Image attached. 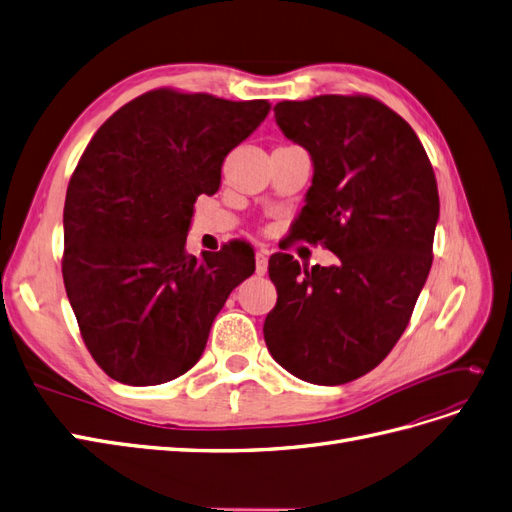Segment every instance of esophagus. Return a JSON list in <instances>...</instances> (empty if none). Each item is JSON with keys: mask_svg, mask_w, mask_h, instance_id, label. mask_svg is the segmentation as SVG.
<instances>
[{"mask_svg": "<svg viewBox=\"0 0 512 512\" xmlns=\"http://www.w3.org/2000/svg\"><path fill=\"white\" fill-rule=\"evenodd\" d=\"M269 267V252L267 250H258L256 252V273L265 275Z\"/></svg>", "mask_w": 512, "mask_h": 512, "instance_id": "34e87169", "label": "esophagus"}]
</instances>
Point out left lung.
Returning a JSON list of instances; mask_svg holds the SVG:
<instances>
[{"instance_id":"1","label":"left lung","mask_w":512,"mask_h":512,"mask_svg":"<svg viewBox=\"0 0 512 512\" xmlns=\"http://www.w3.org/2000/svg\"><path fill=\"white\" fill-rule=\"evenodd\" d=\"M275 123L314 164L299 239L327 245L331 267L269 260L277 303L265 342L292 376L346 384L393 350L431 269L438 183L408 123L367 96L275 104Z\"/></svg>"}]
</instances>
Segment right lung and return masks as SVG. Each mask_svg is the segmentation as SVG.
<instances>
[{
    "mask_svg": "<svg viewBox=\"0 0 512 512\" xmlns=\"http://www.w3.org/2000/svg\"><path fill=\"white\" fill-rule=\"evenodd\" d=\"M271 111L156 89L102 123L64 207V284L94 361L117 382L175 380L203 354L228 294L256 269L245 243L185 252L200 194Z\"/></svg>",
    "mask_w": 512,
    "mask_h": 512,
    "instance_id": "add662e5",
    "label": "right lung"
}]
</instances>
